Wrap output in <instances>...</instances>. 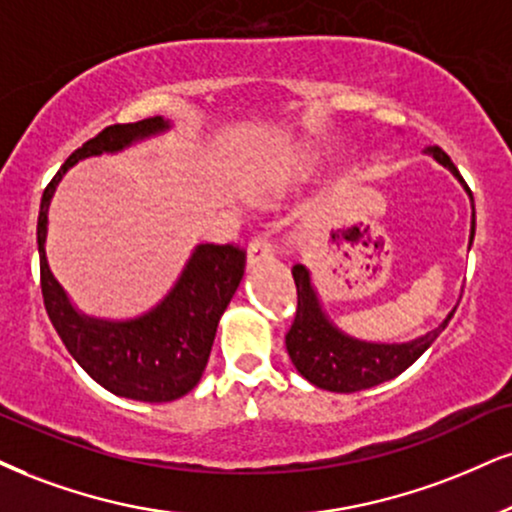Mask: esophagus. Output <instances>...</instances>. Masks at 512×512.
I'll list each match as a JSON object with an SVG mask.
<instances>
[{"label":"esophagus","mask_w":512,"mask_h":512,"mask_svg":"<svg viewBox=\"0 0 512 512\" xmlns=\"http://www.w3.org/2000/svg\"><path fill=\"white\" fill-rule=\"evenodd\" d=\"M273 254H275L273 242H270L268 237L258 235L249 242V249H246V261H249V266H258V263L270 261Z\"/></svg>","instance_id":"34e87169"}]
</instances>
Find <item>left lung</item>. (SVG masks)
<instances>
[{
	"label": "left lung",
	"mask_w": 512,
	"mask_h": 512,
	"mask_svg": "<svg viewBox=\"0 0 512 512\" xmlns=\"http://www.w3.org/2000/svg\"><path fill=\"white\" fill-rule=\"evenodd\" d=\"M427 149H430L434 159L449 166L460 178L458 168L453 166L451 156L444 149ZM472 237H475V213H472ZM292 275L296 285V315L292 327L285 334L287 353L296 370L320 389L351 394V391L370 389L375 384L401 375L403 370L410 368L422 353L430 349V344L453 318L451 313L437 330L427 332L425 337L413 339L408 344H365L346 337L337 327H332L318 304V296L313 292L311 277H308V270L304 266L296 263Z\"/></svg>",
	"instance_id": "8db88e82"
}]
</instances>
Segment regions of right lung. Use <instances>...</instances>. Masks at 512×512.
<instances>
[{
  "instance_id": "add662e5",
  "label": "right lung",
  "mask_w": 512,
  "mask_h": 512,
  "mask_svg": "<svg viewBox=\"0 0 512 512\" xmlns=\"http://www.w3.org/2000/svg\"><path fill=\"white\" fill-rule=\"evenodd\" d=\"M168 123L161 116L137 123H116L68 156L44 187L37 216L40 287L44 308L61 342L80 368L111 394L125 399L166 403L197 387L211 356L218 320L244 275L246 251L239 244H201L185 273L161 306L128 323H106L80 315L68 304L44 256L49 201L61 175L85 156L118 151L132 140L154 135Z\"/></svg>"
}]
</instances>
